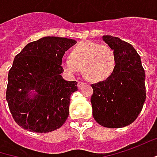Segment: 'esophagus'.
<instances>
[{"mask_svg": "<svg viewBox=\"0 0 157 157\" xmlns=\"http://www.w3.org/2000/svg\"><path fill=\"white\" fill-rule=\"evenodd\" d=\"M85 84H86L85 82H80V81H79L78 83H77V86H78V88H82L83 85H85Z\"/></svg>", "mask_w": 157, "mask_h": 157, "instance_id": "esophagus-1", "label": "esophagus"}]
</instances>
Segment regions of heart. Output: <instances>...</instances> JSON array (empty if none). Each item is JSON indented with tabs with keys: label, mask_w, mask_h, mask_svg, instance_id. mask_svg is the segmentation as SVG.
<instances>
[{
	"label": "heart",
	"mask_w": 157,
	"mask_h": 157,
	"mask_svg": "<svg viewBox=\"0 0 157 157\" xmlns=\"http://www.w3.org/2000/svg\"><path fill=\"white\" fill-rule=\"evenodd\" d=\"M62 67L69 75L83 69V75L89 81L103 82L115 73L116 56L109 46L85 41L73 49L71 57L63 59Z\"/></svg>",
	"instance_id": "1"
}]
</instances>
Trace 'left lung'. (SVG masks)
Returning a JSON list of instances; mask_svg holds the SVG:
<instances>
[{
	"label": "left lung",
	"mask_w": 157,
	"mask_h": 157,
	"mask_svg": "<svg viewBox=\"0 0 157 157\" xmlns=\"http://www.w3.org/2000/svg\"><path fill=\"white\" fill-rule=\"evenodd\" d=\"M102 40L113 49L116 68L106 81L91 85L92 115L98 124L122 128L131 124L141 112L146 100L145 71L133 46L112 35Z\"/></svg>",
	"instance_id": "left-lung-1"
}]
</instances>
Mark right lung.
Instances as JSON below:
<instances>
[{
  "label": "right lung",
  "instance_id": "1",
  "mask_svg": "<svg viewBox=\"0 0 157 157\" xmlns=\"http://www.w3.org/2000/svg\"><path fill=\"white\" fill-rule=\"evenodd\" d=\"M75 40L46 36L25 46L8 75L6 99L16 123L33 132H51L65 124L76 81L61 75L65 52Z\"/></svg>",
  "mask_w": 157,
  "mask_h": 157
}]
</instances>
